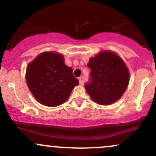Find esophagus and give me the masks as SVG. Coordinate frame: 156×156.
Returning a JSON list of instances; mask_svg holds the SVG:
<instances>
[{
	"label": "esophagus",
	"instance_id": "1",
	"mask_svg": "<svg viewBox=\"0 0 156 156\" xmlns=\"http://www.w3.org/2000/svg\"><path fill=\"white\" fill-rule=\"evenodd\" d=\"M79 83L80 85H83L84 83V78L83 76H80L79 78Z\"/></svg>",
	"mask_w": 156,
	"mask_h": 156
}]
</instances>
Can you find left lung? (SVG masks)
Masks as SVG:
<instances>
[{
  "label": "left lung",
  "instance_id": "1",
  "mask_svg": "<svg viewBox=\"0 0 156 156\" xmlns=\"http://www.w3.org/2000/svg\"><path fill=\"white\" fill-rule=\"evenodd\" d=\"M87 66L92 79L85 89L92 101L108 105L120 99L130 80L129 69L122 58L114 52L103 51L91 57Z\"/></svg>",
  "mask_w": 156,
  "mask_h": 156
}]
</instances>
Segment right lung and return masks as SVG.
I'll use <instances>...</instances> for the list:
<instances>
[{
  "mask_svg": "<svg viewBox=\"0 0 156 156\" xmlns=\"http://www.w3.org/2000/svg\"><path fill=\"white\" fill-rule=\"evenodd\" d=\"M26 80L28 89L41 104L55 107L66 102L79 84L73 69L56 52H43L28 64Z\"/></svg>",
  "mask_w": 156,
  "mask_h": 156,
  "instance_id": "right-lung-1",
  "label": "right lung"
}]
</instances>
